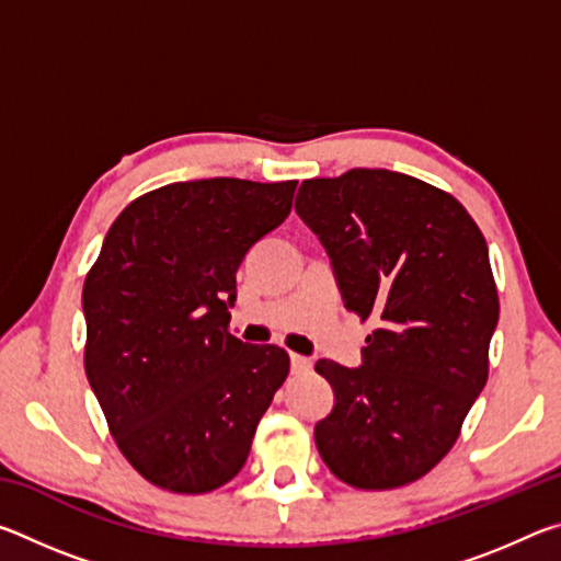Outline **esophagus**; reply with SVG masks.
Segmentation results:
<instances>
[{
    "mask_svg": "<svg viewBox=\"0 0 561 561\" xmlns=\"http://www.w3.org/2000/svg\"><path fill=\"white\" fill-rule=\"evenodd\" d=\"M291 371L294 374H309L311 371V358L291 354Z\"/></svg>",
    "mask_w": 561,
    "mask_h": 561,
    "instance_id": "34e87169",
    "label": "esophagus"
}]
</instances>
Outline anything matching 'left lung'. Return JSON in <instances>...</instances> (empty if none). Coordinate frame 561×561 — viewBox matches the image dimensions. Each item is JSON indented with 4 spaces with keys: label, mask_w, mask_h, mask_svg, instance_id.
<instances>
[{
    "label": "left lung",
    "mask_w": 561,
    "mask_h": 561,
    "mask_svg": "<svg viewBox=\"0 0 561 561\" xmlns=\"http://www.w3.org/2000/svg\"><path fill=\"white\" fill-rule=\"evenodd\" d=\"M294 207L346 309L376 321L358 368L317 360L336 398L314 428L321 460L351 488L408 485L450 453L488 383L500 301L485 237L453 195L383 168L304 180Z\"/></svg>",
    "instance_id": "1"
}]
</instances>
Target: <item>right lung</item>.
Masks as SVG:
<instances>
[{
	"label": "right lung",
	"instance_id": "add662e5",
	"mask_svg": "<svg viewBox=\"0 0 561 561\" xmlns=\"http://www.w3.org/2000/svg\"><path fill=\"white\" fill-rule=\"evenodd\" d=\"M297 180H190L123 210L83 282L89 383L126 460L153 485L230 482L289 374L274 344L234 339L237 267L291 213Z\"/></svg>",
	"mask_w": 561,
	"mask_h": 561
}]
</instances>
